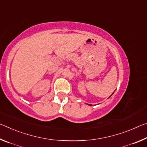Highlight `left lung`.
<instances>
[{"mask_svg":"<svg viewBox=\"0 0 147 147\" xmlns=\"http://www.w3.org/2000/svg\"><path fill=\"white\" fill-rule=\"evenodd\" d=\"M113 93H114V92H113ZM113 93H112V94H111V95H110V96H109V97H110V96H111V95H112V94H113ZM88 105H89V106H92V105H91V104H88Z\"/></svg>","mask_w":147,"mask_h":147,"instance_id":"left-lung-1","label":"left lung"}]
</instances>
